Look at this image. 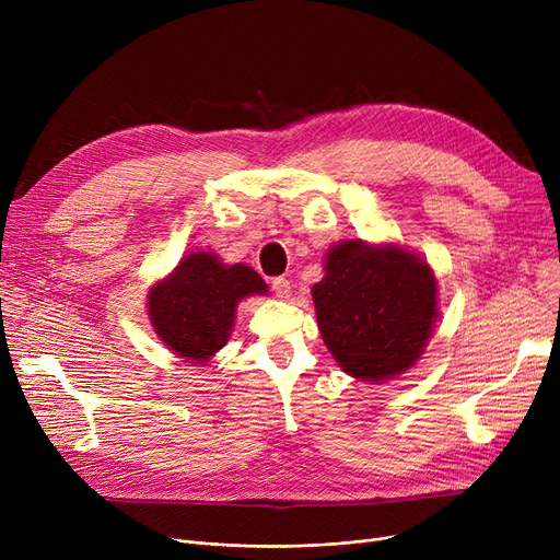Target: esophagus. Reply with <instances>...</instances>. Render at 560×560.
Returning <instances> with one entry per match:
<instances>
[{"label":"esophagus","instance_id":"obj_1","mask_svg":"<svg viewBox=\"0 0 560 560\" xmlns=\"http://www.w3.org/2000/svg\"><path fill=\"white\" fill-rule=\"evenodd\" d=\"M270 285H272V290H275V295L281 298V300H285V298L290 295V290H292V285H290V281H288L285 277H275Z\"/></svg>","mask_w":560,"mask_h":560}]
</instances>
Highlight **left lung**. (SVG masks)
Wrapping results in <instances>:
<instances>
[{
    "mask_svg": "<svg viewBox=\"0 0 560 560\" xmlns=\"http://www.w3.org/2000/svg\"><path fill=\"white\" fill-rule=\"evenodd\" d=\"M313 285L322 340L336 363L365 384L413 368L438 319V281L427 258L397 243L342 241Z\"/></svg>",
    "mask_w": 560,
    "mask_h": 560,
    "instance_id": "8db88e82",
    "label": "left lung"
}]
</instances>
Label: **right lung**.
I'll list each match as a JSON object with an SVG mask.
<instances>
[{
    "label": "right lung",
    "instance_id": "obj_1",
    "mask_svg": "<svg viewBox=\"0 0 560 560\" xmlns=\"http://www.w3.org/2000/svg\"><path fill=\"white\" fill-rule=\"evenodd\" d=\"M252 295H268V283L249 265L192 252L147 292V315L174 357L206 365L226 345L235 308Z\"/></svg>",
    "mask_w": 560,
    "mask_h": 560
}]
</instances>
